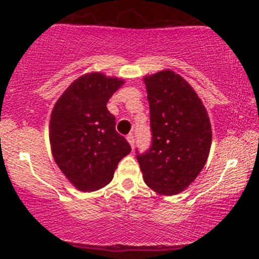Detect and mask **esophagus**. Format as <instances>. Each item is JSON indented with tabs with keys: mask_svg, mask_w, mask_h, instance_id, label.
Masks as SVG:
<instances>
[{
	"mask_svg": "<svg viewBox=\"0 0 259 259\" xmlns=\"http://www.w3.org/2000/svg\"><path fill=\"white\" fill-rule=\"evenodd\" d=\"M126 140H127V142L130 144V146L134 148V145H135V139H134L133 134H129V135L126 136Z\"/></svg>",
	"mask_w": 259,
	"mask_h": 259,
	"instance_id": "obj_1",
	"label": "esophagus"
}]
</instances>
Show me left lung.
<instances>
[{
  "instance_id": "1",
  "label": "left lung",
  "mask_w": 259,
  "mask_h": 259,
  "mask_svg": "<svg viewBox=\"0 0 259 259\" xmlns=\"http://www.w3.org/2000/svg\"><path fill=\"white\" fill-rule=\"evenodd\" d=\"M150 103L151 146L136 158L147 186L162 195L184 191L206 164L210 145L208 113L191 85L171 70L144 79Z\"/></svg>"
}]
</instances>
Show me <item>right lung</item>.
I'll use <instances>...</instances> for the list:
<instances>
[{
	"label": "right lung",
	"instance_id": "obj_1",
	"mask_svg": "<svg viewBox=\"0 0 259 259\" xmlns=\"http://www.w3.org/2000/svg\"><path fill=\"white\" fill-rule=\"evenodd\" d=\"M123 80L101 73L76 79L53 107L50 121L52 154L67 179L80 191H96L113 179L132 147L115 130L107 108Z\"/></svg>",
	"mask_w": 259,
	"mask_h": 259
}]
</instances>
